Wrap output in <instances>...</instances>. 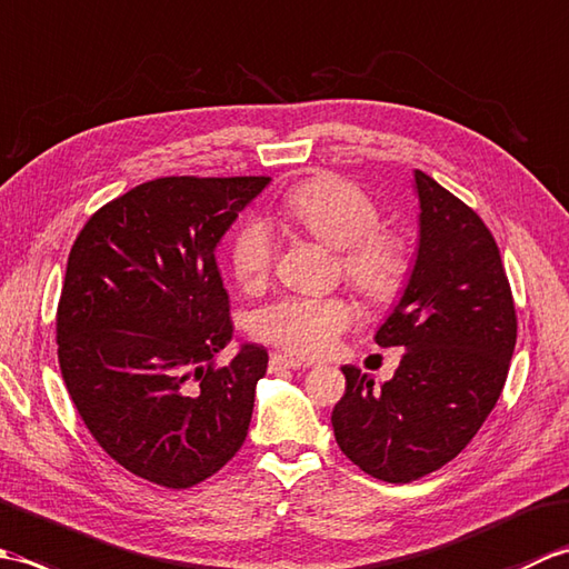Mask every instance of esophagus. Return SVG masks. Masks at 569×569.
Segmentation results:
<instances>
[{"label":"esophagus","mask_w":569,"mask_h":569,"mask_svg":"<svg viewBox=\"0 0 569 569\" xmlns=\"http://www.w3.org/2000/svg\"><path fill=\"white\" fill-rule=\"evenodd\" d=\"M300 367H308L306 361H300L296 357H288V355H271L269 361V369L271 371H281V369H300Z\"/></svg>","instance_id":"obj_1"}]
</instances>
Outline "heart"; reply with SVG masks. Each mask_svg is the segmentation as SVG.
Instances as JSON below:
<instances>
[{"label": "heart", "instance_id": "heart-1", "mask_svg": "<svg viewBox=\"0 0 569 569\" xmlns=\"http://www.w3.org/2000/svg\"><path fill=\"white\" fill-rule=\"evenodd\" d=\"M286 214L335 251H342V273L359 293L391 300L406 281L403 241L379 229L381 212L365 190L337 176L310 178L286 196ZM229 261L239 283L259 286L273 263V232L261 217H249L232 237ZM355 316L340 298L286 296L259 308L251 330L263 342L300 357L330 352Z\"/></svg>", "mask_w": 569, "mask_h": 569}]
</instances>
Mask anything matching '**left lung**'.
Here are the masks:
<instances>
[{
    "label": "left lung",
    "instance_id": "left-lung-1",
    "mask_svg": "<svg viewBox=\"0 0 569 569\" xmlns=\"http://www.w3.org/2000/svg\"><path fill=\"white\" fill-rule=\"evenodd\" d=\"M418 247L373 342L403 359L381 389L345 365L332 410L340 450L389 485L430 475L475 438L497 406L516 347V310L487 224L422 171L413 173Z\"/></svg>",
    "mask_w": 569,
    "mask_h": 569
}]
</instances>
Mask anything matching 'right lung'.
I'll return each instance as SVG.
<instances>
[{
  "label": "right lung",
  "instance_id": "right-lung-1",
  "mask_svg": "<svg viewBox=\"0 0 569 569\" xmlns=\"http://www.w3.org/2000/svg\"><path fill=\"white\" fill-rule=\"evenodd\" d=\"M271 178H159L104 204L70 249L58 361L114 462L166 489L222 469L244 442L269 355L232 342L217 247Z\"/></svg>",
  "mask_w": 569,
  "mask_h": 569
}]
</instances>
